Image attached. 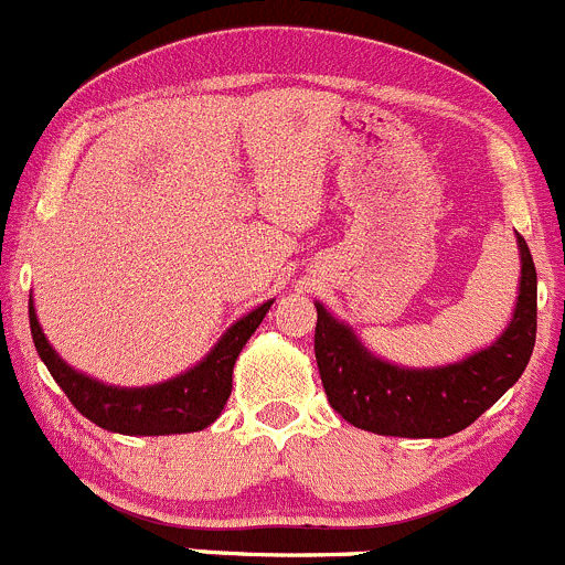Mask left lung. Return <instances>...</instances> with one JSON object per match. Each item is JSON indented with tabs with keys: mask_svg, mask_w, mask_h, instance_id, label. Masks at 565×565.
Here are the masks:
<instances>
[{
	"mask_svg": "<svg viewBox=\"0 0 565 565\" xmlns=\"http://www.w3.org/2000/svg\"><path fill=\"white\" fill-rule=\"evenodd\" d=\"M522 280L511 323L486 349L443 367H398L373 356L343 321L318 305L316 362L343 420L382 437L439 439L472 426L527 367L535 345V266L516 236Z\"/></svg>",
	"mask_w": 565,
	"mask_h": 565,
	"instance_id": "obj_1",
	"label": "left lung"
}]
</instances>
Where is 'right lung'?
<instances>
[{
  "label": "right lung",
  "instance_id": "obj_1",
  "mask_svg": "<svg viewBox=\"0 0 565 565\" xmlns=\"http://www.w3.org/2000/svg\"><path fill=\"white\" fill-rule=\"evenodd\" d=\"M271 305L275 299L264 301L253 312L238 318L222 334L220 343L209 351V356L198 362L192 371L181 373L170 382L153 384V387H111V384H100L85 373L74 371L49 345L46 334L38 323L32 299L30 329L43 365L49 367L54 382L63 387L71 404L87 420L106 431L128 434V437H161V434L203 431L222 415L233 390V365Z\"/></svg>",
  "mask_w": 565,
  "mask_h": 565
}]
</instances>
